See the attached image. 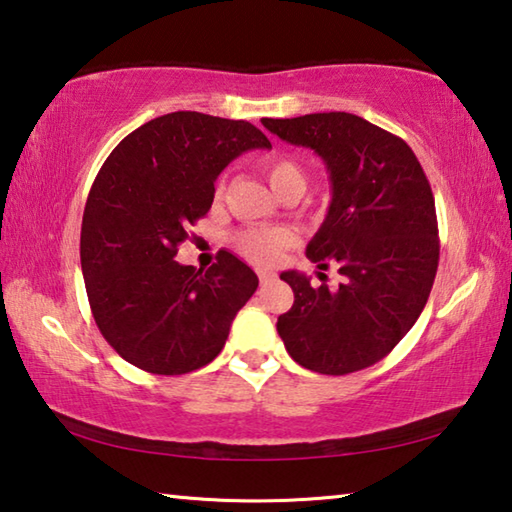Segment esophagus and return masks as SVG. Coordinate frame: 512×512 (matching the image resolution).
<instances>
[{"instance_id": "esophagus-1", "label": "esophagus", "mask_w": 512, "mask_h": 512, "mask_svg": "<svg viewBox=\"0 0 512 512\" xmlns=\"http://www.w3.org/2000/svg\"><path fill=\"white\" fill-rule=\"evenodd\" d=\"M257 277H259V284H268L275 277V273L273 271H259Z\"/></svg>"}]
</instances>
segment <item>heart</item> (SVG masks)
<instances>
[{"instance_id": "1", "label": "heart", "mask_w": 512, "mask_h": 512, "mask_svg": "<svg viewBox=\"0 0 512 512\" xmlns=\"http://www.w3.org/2000/svg\"><path fill=\"white\" fill-rule=\"evenodd\" d=\"M259 171L264 173L268 183L275 189L277 196L287 192H302L305 176L298 162H293L287 155H275L259 162ZM223 183H216V194H221ZM293 232L287 228H250L241 230L235 237V250L255 266H273L282 257L284 250L293 244Z\"/></svg>"}]
</instances>
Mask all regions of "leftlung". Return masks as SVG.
<instances>
[{
  "label": "left lung",
  "instance_id": "8db88e82",
  "mask_svg": "<svg viewBox=\"0 0 512 512\" xmlns=\"http://www.w3.org/2000/svg\"><path fill=\"white\" fill-rule=\"evenodd\" d=\"M262 124L327 164L332 203L307 257L325 271L339 264L343 275L329 291L325 282L311 287L302 273H282L296 300L277 318V334L293 361L320 375L368 368L404 339L436 280L440 241L429 180L402 137L350 112Z\"/></svg>",
  "mask_w": 512,
  "mask_h": 512
}]
</instances>
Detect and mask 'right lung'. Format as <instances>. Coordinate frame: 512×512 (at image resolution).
I'll return each mask as SVG.
<instances>
[{"label": "right lung", "mask_w": 512, "mask_h": 512, "mask_svg": "<svg viewBox=\"0 0 512 512\" xmlns=\"http://www.w3.org/2000/svg\"><path fill=\"white\" fill-rule=\"evenodd\" d=\"M250 149H271L244 119L169 112L121 140L99 169L81 225L90 309L112 350L153 375H185L223 350L257 275L221 250L207 271L178 264L214 180Z\"/></svg>", "instance_id": "right-lung-1"}]
</instances>
